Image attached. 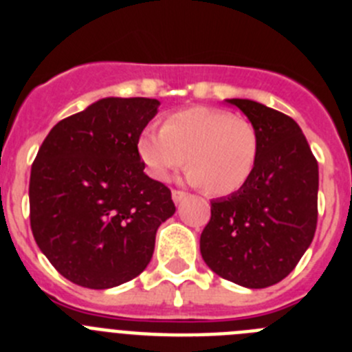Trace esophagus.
<instances>
[{"label": "esophagus", "mask_w": 352, "mask_h": 352, "mask_svg": "<svg viewBox=\"0 0 352 352\" xmlns=\"http://www.w3.org/2000/svg\"><path fill=\"white\" fill-rule=\"evenodd\" d=\"M170 195H173V201L176 204L182 203L183 199L188 197V194H186V192H182V190H173V194H170Z\"/></svg>", "instance_id": "obj_1"}]
</instances>
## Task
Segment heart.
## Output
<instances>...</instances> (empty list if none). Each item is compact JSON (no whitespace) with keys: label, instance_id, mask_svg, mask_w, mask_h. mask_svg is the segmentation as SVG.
<instances>
[{"label":"heart","instance_id":"obj_1","mask_svg":"<svg viewBox=\"0 0 352 352\" xmlns=\"http://www.w3.org/2000/svg\"><path fill=\"white\" fill-rule=\"evenodd\" d=\"M135 149L146 173L157 182H169L186 160L190 185L229 195L256 169L261 141L247 118L222 109L192 107L170 114L160 132L151 126L142 130Z\"/></svg>","mask_w":352,"mask_h":352}]
</instances>
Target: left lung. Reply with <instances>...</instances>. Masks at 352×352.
<instances>
[{
	"label": "left lung",
	"mask_w": 352,
	"mask_h": 352,
	"mask_svg": "<svg viewBox=\"0 0 352 352\" xmlns=\"http://www.w3.org/2000/svg\"><path fill=\"white\" fill-rule=\"evenodd\" d=\"M257 129L256 169L239 190L211 201L201 256L211 272L248 289L278 284L312 243L319 167L292 118L248 98H227Z\"/></svg>",
	"instance_id": "obj_1"
}]
</instances>
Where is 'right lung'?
Returning a JSON list of instances; mask_svg holds the SVG:
<instances>
[{"mask_svg":"<svg viewBox=\"0 0 352 352\" xmlns=\"http://www.w3.org/2000/svg\"><path fill=\"white\" fill-rule=\"evenodd\" d=\"M155 98L107 96L52 126L30 178L31 231L67 280L111 289L151 261L170 190L144 173L138 138L158 113Z\"/></svg>","mask_w":352,"mask_h":352,"instance_id":"obj_1","label":"right lung"}]
</instances>
